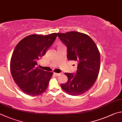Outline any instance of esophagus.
<instances>
[{
	"mask_svg": "<svg viewBox=\"0 0 122 122\" xmlns=\"http://www.w3.org/2000/svg\"><path fill=\"white\" fill-rule=\"evenodd\" d=\"M54 74L56 76H59L60 74H61V73H54Z\"/></svg>",
	"mask_w": 122,
	"mask_h": 122,
	"instance_id": "1",
	"label": "esophagus"
}]
</instances>
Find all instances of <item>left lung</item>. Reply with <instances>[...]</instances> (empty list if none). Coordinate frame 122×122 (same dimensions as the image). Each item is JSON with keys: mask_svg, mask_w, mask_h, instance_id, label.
I'll list each match as a JSON object with an SVG mask.
<instances>
[{"mask_svg": "<svg viewBox=\"0 0 122 122\" xmlns=\"http://www.w3.org/2000/svg\"><path fill=\"white\" fill-rule=\"evenodd\" d=\"M67 48V59L78 62L76 74L65 73L67 82L61 87L68 94L78 96L86 93L97 80L100 71V55L97 45L86 34L72 31L58 33Z\"/></svg>", "mask_w": 122, "mask_h": 122, "instance_id": "obj_1", "label": "left lung"}]
</instances>
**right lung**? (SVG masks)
<instances>
[{"mask_svg": "<svg viewBox=\"0 0 122 122\" xmlns=\"http://www.w3.org/2000/svg\"><path fill=\"white\" fill-rule=\"evenodd\" d=\"M57 36V33L27 36L14 49L10 62V72L16 84L28 95H40L47 89L53 72L39 69L37 61Z\"/></svg>", "mask_w": 122, "mask_h": 122, "instance_id": "1", "label": "right lung"}]
</instances>
